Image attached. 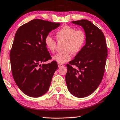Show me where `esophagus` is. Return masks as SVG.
Wrapping results in <instances>:
<instances>
[{
  "instance_id": "esophagus-1",
  "label": "esophagus",
  "mask_w": 120,
  "mask_h": 120,
  "mask_svg": "<svg viewBox=\"0 0 120 120\" xmlns=\"http://www.w3.org/2000/svg\"><path fill=\"white\" fill-rule=\"evenodd\" d=\"M57 65H58V67H59V68L63 66V65H62L61 64H59V63H58V64H57Z\"/></svg>"
}]
</instances>
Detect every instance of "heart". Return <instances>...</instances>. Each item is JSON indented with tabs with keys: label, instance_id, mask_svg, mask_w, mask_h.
Listing matches in <instances>:
<instances>
[{
	"label": "heart",
	"instance_id": "obj_1",
	"mask_svg": "<svg viewBox=\"0 0 120 120\" xmlns=\"http://www.w3.org/2000/svg\"><path fill=\"white\" fill-rule=\"evenodd\" d=\"M59 41H65L64 50L62 52L57 53L52 57L54 61L59 64H64L70 61L71 53L77 54L83 47L86 40V34L83 30H76L74 27L66 26L56 33ZM46 48L51 52L56 49V42L51 36L47 35L45 38Z\"/></svg>",
	"mask_w": 120,
	"mask_h": 120
}]
</instances>
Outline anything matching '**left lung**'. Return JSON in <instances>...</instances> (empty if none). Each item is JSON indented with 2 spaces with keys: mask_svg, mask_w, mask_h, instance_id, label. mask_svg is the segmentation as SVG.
<instances>
[{
  "mask_svg": "<svg viewBox=\"0 0 120 120\" xmlns=\"http://www.w3.org/2000/svg\"><path fill=\"white\" fill-rule=\"evenodd\" d=\"M81 26L86 36V45L66 65V83L69 92L78 98L93 93L103 78L107 57V47L101 30L86 19L73 21ZM72 65L76 66L74 68Z\"/></svg>",
  "mask_w": 120,
  "mask_h": 120,
  "instance_id": "8db88e82",
  "label": "left lung"
}]
</instances>
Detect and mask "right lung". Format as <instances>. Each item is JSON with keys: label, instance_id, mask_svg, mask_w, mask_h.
I'll return each instance as SVG.
<instances>
[{"label": "right lung", "instance_id": "right-lung-1", "mask_svg": "<svg viewBox=\"0 0 120 120\" xmlns=\"http://www.w3.org/2000/svg\"><path fill=\"white\" fill-rule=\"evenodd\" d=\"M60 25L36 19L22 26L15 33L10 52L11 72L17 86L27 96L39 97L49 90L58 66L54 61L41 64L51 59L45 38Z\"/></svg>", "mask_w": 120, "mask_h": 120}]
</instances>
